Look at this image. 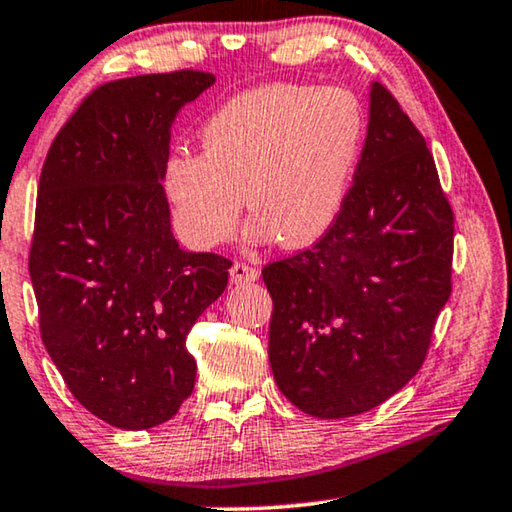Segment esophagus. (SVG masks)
Here are the masks:
<instances>
[{
    "mask_svg": "<svg viewBox=\"0 0 512 512\" xmlns=\"http://www.w3.org/2000/svg\"><path fill=\"white\" fill-rule=\"evenodd\" d=\"M229 276H232V283H236V285L255 283V280L259 278V269L253 264H246V262H234Z\"/></svg>",
    "mask_w": 512,
    "mask_h": 512,
    "instance_id": "1",
    "label": "esophagus"
}]
</instances>
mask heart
Segmentation results:
<instances>
[{
	"label": "heart",
	"instance_id": "heart-1",
	"mask_svg": "<svg viewBox=\"0 0 512 512\" xmlns=\"http://www.w3.org/2000/svg\"><path fill=\"white\" fill-rule=\"evenodd\" d=\"M364 143V111L343 88L266 85L229 99L201 129L204 153H174L164 192L194 246L225 243L246 194L250 236L287 248L318 241L348 197Z\"/></svg>",
	"mask_w": 512,
	"mask_h": 512
}]
</instances>
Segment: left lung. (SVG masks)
Instances as JSON below:
<instances>
[{
    "label": "left lung",
    "mask_w": 512,
    "mask_h": 512,
    "mask_svg": "<svg viewBox=\"0 0 512 512\" xmlns=\"http://www.w3.org/2000/svg\"><path fill=\"white\" fill-rule=\"evenodd\" d=\"M452 253L455 213L427 141L373 83L369 134L336 222L262 269L280 392L322 420L397 394L427 359L452 292Z\"/></svg>",
    "instance_id": "1"
}]
</instances>
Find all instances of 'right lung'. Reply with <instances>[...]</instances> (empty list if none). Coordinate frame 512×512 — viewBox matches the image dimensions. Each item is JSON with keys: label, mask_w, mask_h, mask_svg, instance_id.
<instances>
[{"label": "right lung", "mask_w": 512, "mask_h": 512, "mask_svg": "<svg viewBox=\"0 0 512 512\" xmlns=\"http://www.w3.org/2000/svg\"><path fill=\"white\" fill-rule=\"evenodd\" d=\"M213 83L197 69L102 83L41 169L30 248L41 341L76 401L118 429L178 413L197 376L187 334L227 287L232 259L178 246L160 183L174 115Z\"/></svg>", "instance_id": "1"}]
</instances>
